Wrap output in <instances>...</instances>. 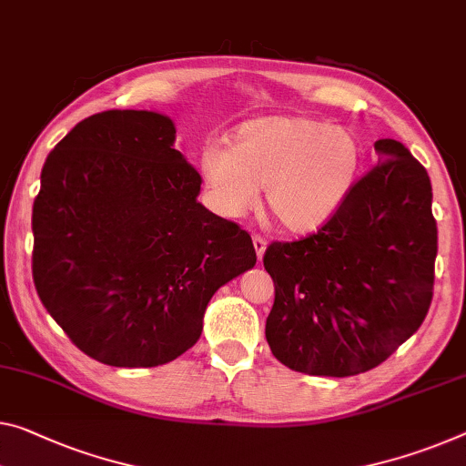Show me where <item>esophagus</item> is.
I'll return each instance as SVG.
<instances>
[{
	"mask_svg": "<svg viewBox=\"0 0 466 466\" xmlns=\"http://www.w3.org/2000/svg\"><path fill=\"white\" fill-rule=\"evenodd\" d=\"M252 241H254V248H256V256H258V260H260L262 254H264V249H267V239H264L262 235L254 233V235H252Z\"/></svg>",
	"mask_w": 466,
	"mask_h": 466,
	"instance_id": "obj_1",
	"label": "esophagus"
}]
</instances>
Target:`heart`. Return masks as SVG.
<instances>
[{
	"mask_svg": "<svg viewBox=\"0 0 466 466\" xmlns=\"http://www.w3.org/2000/svg\"><path fill=\"white\" fill-rule=\"evenodd\" d=\"M360 158V143L346 128L308 116H264L235 128L228 147L204 146L199 168L218 214L243 217L264 187L279 223L306 233L341 208Z\"/></svg>",
	"mask_w": 466,
	"mask_h": 466,
	"instance_id": "obj_1",
	"label": "heart"
}]
</instances>
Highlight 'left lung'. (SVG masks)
Listing matches in <instances>:
<instances>
[{
	"label": "left lung",
	"mask_w": 466,
	"mask_h": 466,
	"mask_svg": "<svg viewBox=\"0 0 466 466\" xmlns=\"http://www.w3.org/2000/svg\"><path fill=\"white\" fill-rule=\"evenodd\" d=\"M317 231L273 241L264 268L275 302L267 341L298 373L352 377L396 352L433 298L438 225L423 164L396 139Z\"/></svg>",
	"instance_id": "left-lung-1"
}]
</instances>
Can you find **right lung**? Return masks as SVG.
Returning a JSON list of instances; mask_svg holds the SVG:
<instances>
[{
    "mask_svg": "<svg viewBox=\"0 0 466 466\" xmlns=\"http://www.w3.org/2000/svg\"><path fill=\"white\" fill-rule=\"evenodd\" d=\"M147 110L78 123L41 170L33 281L75 346L110 367H158L202 335L220 285L256 264L248 231L198 202L202 177Z\"/></svg>",
    "mask_w": 466,
    "mask_h": 466,
    "instance_id": "right-lung-1",
    "label": "right lung"
}]
</instances>
